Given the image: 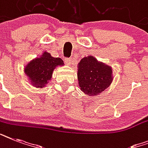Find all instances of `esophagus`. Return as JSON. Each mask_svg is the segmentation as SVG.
Wrapping results in <instances>:
<instances>
[{
	"instance_id": "34e87169",
	"label": "esophagus",
	"mask_w": 148,
	"mask_h": 148,
	"mask_svg": "<svg viewBox=\"0 0 148 148\" xmlns=\"http://www.w3.org/2000/svg\"><path fill=\"white\" fill-rule=\"evenodd\" d=\"M64 62L67 65H71L72 64V60L71 58H66L64 59Z\"/></svg>"
}]
</instances>
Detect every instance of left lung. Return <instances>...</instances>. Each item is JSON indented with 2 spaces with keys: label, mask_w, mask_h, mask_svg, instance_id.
Masks as SVG:
<instances>
[{
  "label": "left lung",
  "mask_w": 148,
  "mask_h": 148,
  "mask_svg": "<svg viewBox=\"0 0 148 148\" xmlns=\"http://www.w3.org/2000/svg\"><path fill=\"white\" fill-rule=\"evenodd\" d=\"M77 80L80 89L85 95L97 96L112 83V68L95 57L88 56L77 64Z\"/></svg>",
  "instance_id": "obj_1"
}]
</instances>
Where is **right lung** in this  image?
<instances>
[{
  "label": "right lung",
  "instance_id": "obj_1",
  "mask_svg": "<svg viewBox=\"0 0 148 148\" xmlns=\"http://www.w3.org/2000/svg\"><path fill=\"white\" fill-rule=\"evenodd\" d=\"M64 61L60 58H53L48 52H43L42 55L31 60L24 67V73L34 87L42 88L46 87L51 80L53 70L58 66H64Z\"/></svg>",
  "mask_w": 148,
  "mask_h": 148
}]
</instances>
